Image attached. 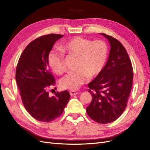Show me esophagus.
Returning a JSON list of instances; mask_svg holds the SVG:
<instances>
[{"mask_svg": "<svg viewBox=\"0 0 150 150\" xmlns=\"http://www.w3.org/2000/svg\"><path fill=\"white\" fill-rule=\"evenodd\" d=\"M69 93L71 94V96H74V95H77L78 94V93L77 91H69Z\"/></svg>", "mask_w": 150, "mask_h": 150, "instance_id": "obj_1", "label": "esophagus"}]
</instances>
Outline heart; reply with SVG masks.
Wrapping results in <instances>:
<instances>
[{
	"instance_id": "obj_1",
	"label": "heart",
	"mask_w": 150,
	"mask_h": 150,
	"mask_svg": "<svg viewBox=\"0 0 150 150\" xmlns=\"http://www.w3.org/2000/svg\"><path fill=\"white\" fill-rule=\"evenodd\" d=\"M60 49H52L47 57L48 63L52 70L57 74L64 70V52L78 56L75 71L69 72L60 80L62 88L78 89L88 81L89 77L98 75L106 64L108 48L106 43L98 40L91 41L82 37L72 38L61 45Z\"/></svg>"
}]
</instances>
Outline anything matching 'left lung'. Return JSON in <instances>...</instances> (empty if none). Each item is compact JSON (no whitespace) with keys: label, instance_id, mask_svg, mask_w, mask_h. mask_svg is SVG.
Segmentation results:
<instances>
[{"label":"left lung","instance_id":"1","mask_svg":"<svg viewBox=\"0 0 150 150\" xmlns=\"http://www.w3.org/2000/svg\"><path fill=\"white\" fill-rule=\"evenodd\" d=\"M110 45V55L103 70L88 84L92 101L86 108L88 116L98 123L115 121L126 107L132 88V64L125 48L117 39L105 34Z\"/></svg>","mask_w":150,"mask_h":150}]
</instances>
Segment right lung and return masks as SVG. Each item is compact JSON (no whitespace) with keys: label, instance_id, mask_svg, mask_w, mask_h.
Here are the masks:
<instances>
[{"label":"right lung","instance_id":"1","mask_svg":"<svg viewBox=\"0 0 150 150\" xmlns=\"http://www.w3.org/2000/svg\"><path fill=\"white\" fill-rule=\"evenodd\" d=\"M64 35L51 34L31 42L18 61L16 79L26 110L34 119L51 122L59 117L70 99L67 91L49 96L47 88L55 84L47 57L54 44Z\"/></svg>","mask_w":150,"mask_h":150}]
</instances>
